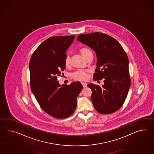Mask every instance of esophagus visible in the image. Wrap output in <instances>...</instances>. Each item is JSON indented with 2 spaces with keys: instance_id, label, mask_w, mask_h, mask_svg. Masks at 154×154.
Returning <instances> with one entry per match:
<instances>
[{
  "instance_id": "1",
  "label": "esophagus",
  "mask_w": 154,
  "mask_h": 154,
  "mask_svg": "<svg viewBox=\"0 0 154 154\" xmlns=\"http://www.w3.org/2000/svg\"><path fill=\"white\" fill-rule=\"evenodd\" d=\"M82 85L84 88L87 87V83H85V82H82Z\"/></svg>"
}]
</instances>
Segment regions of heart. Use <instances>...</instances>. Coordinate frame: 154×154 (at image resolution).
<instances>
[{"mask_svg": "<svg viewBox=\"0 0 154 154\" xmlns=\"http://www.w3.org/2000/svg\"><path fill=\"white\" fill-rule=\"evenodd\" d=\"M79 52L85 59H87L89 55H92V52L88 48H81L79 50ZM70 65H71L70 58L69 56H67L65 59V66L66 67H68ZM73 78L76 81H85L87 78V71L84 70L77 71L73 74Z\"/></svg>", "mask_w": 154, "mask_h": 154, "instance_id": "obj_1", "label": "heart"}]
</instances>
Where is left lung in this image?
Returning a JSON list of instances; mask_svg holds the SVG:
<instances>
[{"label": "left lung", "mask_w": 154, "mask_h": 154, "mask_svg": "<svg viewBox=\"0 0 154 154\" xmlns=\"http://www.w3.org/2000/svg\"><path fill=\"white\" fill-rule=\"evenodd\" d=\"M77 41L92 48L97 56L94 81L104 79L102 86L88 84L94 108L102 114H111L123 106L130 88L129 60L119 42L102 32L79 35Z\"/></svg>", "instance_id": "1"}]
</instances>
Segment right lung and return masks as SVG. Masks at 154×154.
<instances>
[{
	"mask_svg": "<svg viewBox=\"0 0 154 154\" xmlns=\"http://www.w3.org/2000/svg\"><path fill=\"white\" fill-rule=\"evenodd\" d=\"M75 38V35L48 38L36 49L29 63L32 92L45 112L58 119L74 113L83 88L79 82L61 85L57 81L66 68V50Z\"/></svg>",
	"mask_w": 154,
	"mask_h": 154,
	"instance_id": "obj_1",
	"label": "right lung"
}]
</instances>
